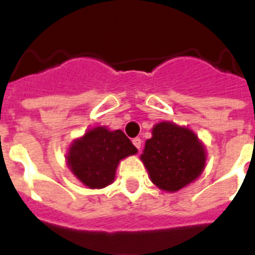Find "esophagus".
Returning <instances> with one entry per match:
<instances>
[{"instance_id":"obj_1","label":"esophagus","mask_w":255,"mask_h":255,"mask_svg":"<svg viewBox=\"0 0 255 255\" xmlns=\"http://www.w3.org/2000/svg\"><path fill=\"white\" fill-rule=\"evenodd\" d=\"M132 143H133V145H135L136 148L140 149V147H141V139H140V137H135V139L132 140Z\"/></svg>"}]
</instances>
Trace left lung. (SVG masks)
Returning a JSON list of instances; mask_svg holds the SVG:
<instances>
[{
	"instance_id": "1",
	"label": "left lung",
	"mask_w": 255,
	"mask_h": 255,
	"mask_svg": "<svg viewBox=\"0 0 255 255\" xmlns=\"http://www.w3.org/2000/svg\"><path fill=\"white\" fill-rule=\"evenodd\" d=\"M140 158L159 188L178 191L202 174L206 152L194 132L164 122L153 127Z\"/></svg>"
}]
</instances>
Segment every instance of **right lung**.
I'll return each mask as SVG.
<instances>
[{
    "mask_svg": "<svg viewBox=\"0 0 255 255\" xmlns=\"http://www.w3.org/2000/svg\"><path fill=\"white\" fill-rule=\"evenodd\" d=\"M137 152L123 131L93 128L72 144L68 166L89 188H103L112 183L119 162Z\"/></svg>",
    "mask_w": 255,
    "mask_h": 255,
    "instance_id": "add662e5",
    "label": "right lung"
}]
</instances>
